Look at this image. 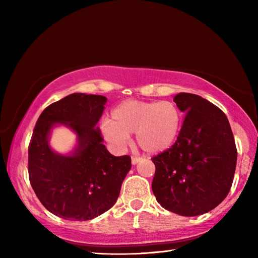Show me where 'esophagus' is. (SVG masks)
Segmentation results:
<instances>
[{
	"label": "esophagus",
	"mask_w": 258,
	"mask_h": 258,
	"mask_svg": "<svg viewBox=\"0 0 258 258\" xmlns=\"http://www.w3.org/2000/svg\"><path fill=\"white\" fill-rule=\"evenodd\" d=\"M142 158L141 157H137V156H134V157H132V164L133 165H135V164H138L140 160H141Z\"/></svg>",
	"instance_id": "obj_1"
}]
</instances>
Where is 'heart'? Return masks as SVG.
<instances>
[{"label":"heart","mask_w":258,"mask_h":258,"mask_svg":"<svg viewBox=\"0 0 258 258\" xmlns=\"http://www.w3.org/2000/svg\"><path fill=\"white\" fill-rule=\"evenodd\" d=\"M182 113L173 101L126 100L111 111V121L102 124L104 138L123 147L127 135L135 133L139 147L148 154H159L176 141Z\"/></svg>","instance_id":"obj_1"}]
</instances>
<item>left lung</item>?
<instances>
[{
    "label": "left lung",
    "instance_id": "obj_1",
    "mask_svg": "<svg viewBox=\"0 0 258 258\" xmlns=\"http://www.w3.org/2000/svg\"><path fill=\"white\" fill-rule=\"evenodd\" d=\"M185 112L178 137L169 149L154 156L152 192L169 212L197 216L218 206L232 185L237 148L225 113L197 94L174 97Z\"/></svg>",
    "mask_w": 258,
    "mask_h": 258
}]
</instances>
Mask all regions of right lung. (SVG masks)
Returning a JSON list of instances; mask_svg holds the SVG:
<instances>
[{
    "label": "right lung",
    "instance_id": "1",
    "mask_svg": "<svg viewBox=\"0 0 258 258\" xmlns=\"http://www.w3.org/2000/svg\"><path fill=\"white\" fill-rule=\"evenodd\" d=\"M107 99L102 95L73 93L44 109L28 148L29 181L43 206L71 221H89L115 205L130 156H112L103 145L97 126ZM55 123L68 125L79 137L73 155L52 151L47 139Z\"/></svg>",
    "mask_w": 258,
    "mask_h": 258
}]
</instances>
